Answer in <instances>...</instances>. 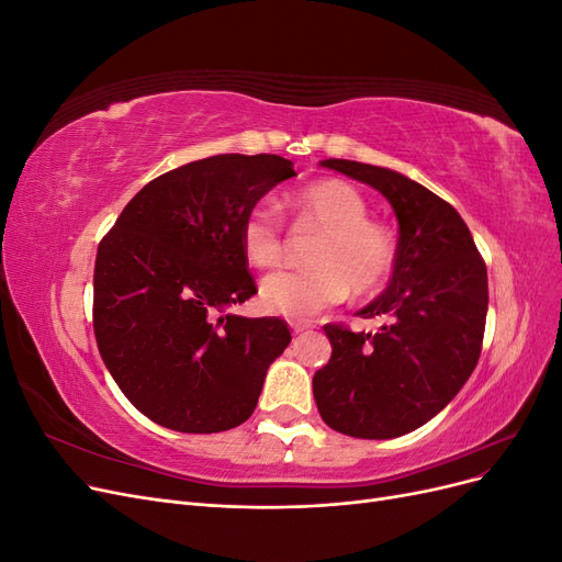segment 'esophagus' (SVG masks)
Masks as SVG:
<instances>
[{
	"instance_id": "1",
	"label": "esophagus",
	"mask_w": 562,
	"mask_h": 562,
	"mask_svg": "<svg viewBox=\"0 0 562 562\" xmlns=\"http://www.w3.org/2000/svg\"><path fill=\"white\" fill-rule=\"evenodd\" d=\"M312 328V323L310 321H291V330L297 335V333H304V330H310Z\"/></svg>"
}]
</instances>
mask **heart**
Masks as SVG:
<instances>
[{"label": "heart", "instance_id": "b5f03b06", "mask_svg": "<svg viewBox=\"0 0 562 562\" xmlns=\"http://www.w3.org/2000/svg\"><path fill=\"white\" fill-rule=\"evenodd\" d=\"M297 229L318 232L310 250L312 269L279 271L260 285V302L271 314L312 318L342 302L349 291H380L396 267V236L375 220L363 194L342 180H318L285 201ZM241 252L250 267L271 269L283 260V225L274 206L255 203L239 225Z\"/></svg>", "mask_w": 562, "mask_h": 562}]
</instances>
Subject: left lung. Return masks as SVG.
Wrapping results in <instances>:
<instances>
[{"label":"left lung","instance_id":"1","mask_svg":"<svg viewBox=\"0 0 562 562\" xmlns=\"http://www.w3.org/2000/svg\"><path fill=\"white\" fill-rule=\"evenodd\" d=\"M321 166L366 182L398 220V255L386 291L359 312L389 316L380 333L328 323L333 353L316 370L314 398L330 429L396 438L436 417L479 363L487 316V269L448 201L391 168L347 159Z\"/></svg>","mask_w":562,"mask_h":562}]
</instances>
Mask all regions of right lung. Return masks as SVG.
I'll list each match as a JSON object with an SVG mask.
<instances>
[{
    "instance_id": "obj_1",
    "label": "right lung",
    "mask_w": 562,
    "mask_h": 562,
    "mask_svg": "<svg viewBox=\"0 0 562 562\" xmlns=\"http://www.w3.org/2000/svg\"><path fill=\"white\" fill-rule=\"evenodd\" d=\"M293 176V161L277 155L184 164L147 182L100 241L95 342L124 396L161 427H239L258 405L267 368L291 345L285 321L227 310L258 293L241 220Z\"/></svg>"
}]
</instances>
